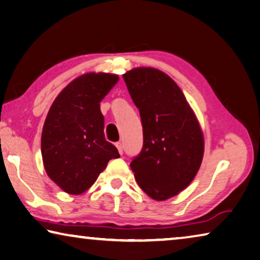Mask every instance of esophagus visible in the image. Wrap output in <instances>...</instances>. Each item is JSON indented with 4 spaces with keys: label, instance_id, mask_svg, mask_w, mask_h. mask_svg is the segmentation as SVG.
Returning <instances> with one entry per match:
<instances>
[{
    "label": "esophagus",
    "instance_id": "34e87169",
    "mask_svg": "<svg viewBox=\"0 0 260 260\" xmlns=\"http://www.w3.org/2000/svg\"><path fill=\"white\" fill-rule=\"evenodd\" d=\"M115 147H117L119 154L122 155V143L121 142H117V143H115Z\"/></svg>",
    "mask_w": 260,
    "mask_h": 260
}]
</instances>
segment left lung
<instances>
[{
    "label": "left lung",
    "mask_w": 260,
    "mask_h": 260,
    "mask_svg": "<svg viewBox=\"0 0 260 260\" xmlns=\"http://www.w3.org/2000/svg\"><path fill=\"white\" fill-rule=\"evenodd\" d=\"M122 77L143 128L142 150L129 167L151 199H170L199 171L205 150L200 123L182 90L166 73L140 67Z\"/></svg>",
    "instance_id": "1"
}]
</instances>
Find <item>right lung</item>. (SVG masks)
I'll return each instance as SVG.
<instances>
[{
  "mask_svg": "<svg viewBox=\"0 0 260 260\" xmlns=\"http://www.w3.org/2000/svg\"><path fill=\"white\" fill-rule=\"evenodd\" d=\"M118 75L88 73L72 81L49 109L41 133L47 176L68 194H81L96 182L109 160L120 157L105 140L103 98Z\"/></svg>",
  "mask_w": 260,
  "mask_h": 260,
  "instance_id": "right-lung-1",
  "label": "right lung"
}]
</instances>
